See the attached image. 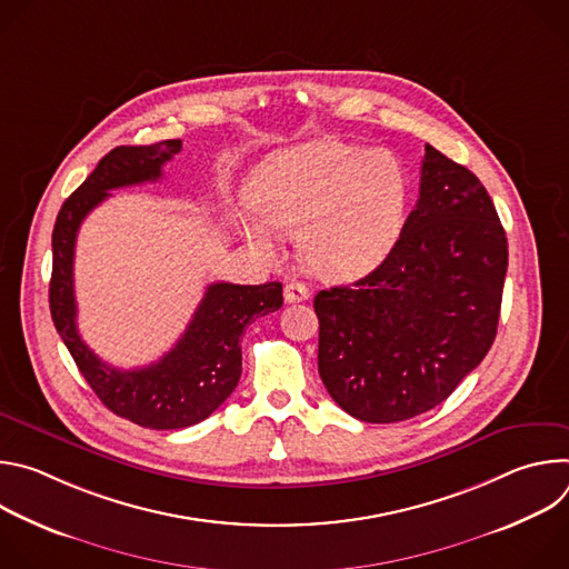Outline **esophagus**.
Returning a JSON list of instances; mask_svg holds the SVG:
<instances>
[{"label": "esophagus", "mask_w": 569, "mask_h": 569, "mask_svg": "<svg viewBox=\"0 0 569 569\" xmlns=\"http://www.w3.org/2000/svg\"><path fill=\"white\" fill-rule=\"evenodd\" d=\"M283 297L288 303H299V301H306L310 297V290L303 286V283H297V281H290L286 283L283 288Z\"/></svg>", "instance_id": "obj_1"}]
</instances>
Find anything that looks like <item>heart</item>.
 Returning a JSON list of instances; mask_svg holds the SVG:
<instances>
[{"label":"heart","instance_id":"b5f03b06","mask_svg":"<svg viewBox=\"0 0 569 569\" xmlns=\"http://www.w3.org/2000/svg\"><path fill=\"white\" fill-rule=\"evenodd\" d=\"M238 224L248 242L274 257L297 236L312 270L351 279L373 270L396 246L410 182L400 159L382 148L317 139L270 154L254 171Z\"/></svg>","mask_w":569,"mask_h":569}]
</instances>
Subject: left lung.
I'll return each mask as SVG.
<instances>
[{"instance_id": "8db88e82", "label": "left lung", "mask_w": 569, "mask_h": 569, "mask_svg": "<svg viewBox=\"0 0 569 569\" xmlns=\"http://www.w3.org/2000/svg\"><path fill=\"white\" fill-rule=\"evenodd\" d=\"M507 266L491 196L426 146L419 202L391 252L365 279L312 301L317 369L331 398L367 423L437 408L496 340Z\"/></svg>"}]
</instances>
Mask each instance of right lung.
<instances>
[{
  "label": "right lung",
  "mask_w": 569,
  "mask_h": 569,
  "mask_svg": "<svg viewBox=\"0 0 569 569\" xmlns=\"http://www.w3.org/2000/svg\"><path fill=\"white\" fill-rule=\"evenodd\" d=\"M180 150V139L152 146H117L64 200L51 236L49 306L58 336L106 408L150 430L189 428L213 415L238 385L242 369L240 336L248 323L283 306L279 281L263 286L211 283L178 345L164 358L139 369L106 365L78 336L73 248L80 222L110 196L108 191L159 180L161 167Z\"/></svg>",
  "instance_id": "obj_1"
}]
</instances>
